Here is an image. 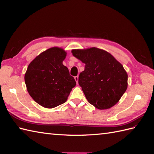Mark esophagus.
I'll list each match as a JSON object with an SVG mask.
<instances>
[{
    "instance_id": "obj_1",
    "label": "esophagus",
    "mask_w": 154,
    "mask_h": 154,
    "mask_svg": "<svg viewBox=\"0 0 154 154\" xmlns=\"http://www.w3.org/2000/svg\"><path fill=\"white\" fill-rule=\"evenodd\" d=\"M74 80H75V81H76V83H78V76H76L74 77Z\"/></svg>"
}]
</instances>
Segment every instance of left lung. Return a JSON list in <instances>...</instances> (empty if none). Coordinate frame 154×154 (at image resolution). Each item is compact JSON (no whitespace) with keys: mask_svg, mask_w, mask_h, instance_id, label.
<instances>
[{"mask_svg":"<svg viewBox=\"0 0 154 154\" xmlns=\"http://www.w3.org/2000/svg\"><path fill=\"white\" fill-rule=\"evenodd\" d=\"M72 53L85 64L78 83L88 103L100 110L117 103L128 85V75L122 65L108 52L96 48L74 49Z\"/></svg>","mask_w":154,"mask_h":154,"instance_id":"left-lung-1","label":"left lung"}]
</instances>
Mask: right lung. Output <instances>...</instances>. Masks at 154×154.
I'll return each mask as SVG.
<instances>
[{
  "label": "right lung",
  "mask_w": 154,
  "mask_h": 154,
  "mask_svg": "<svg viewBox=\"0 0 154 154\" xmlns=\"http://www.w3.org/2000/svg\"><path fill=\"white\" fill-rule=\"evenodd\" d=\"M66 52L52 48L40 54L29 63L25 74V83L29 95L45 108L63 104L76 83L62 62Z\"/></svg>",
  "instance_id": "obj_1"
}]
</instances>
